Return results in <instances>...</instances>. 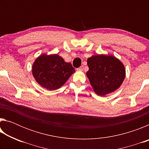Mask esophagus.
<instances>
[{
	"label": "esophagus",
	"instance_id": "34e87169",
	"mask_svg": "<svg viewBox=\"0 0 149 149\" xmlns=\"http://www.w3.org/2000/svg\"><path fill=\"white\" fill-rule=\"evenodd\" d=\"M84 65H81V66L79 68H78L77 69V70H79V71H82L83 70H84Z\"/></svg>",
	"mask_w": 149,
	"mask_h": 149
}]
</instances>
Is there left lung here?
Here are the masks:
<instances>
[{"mask_svg":"<svg viewBox=\"0 0 149 149\" xmlns=\"http://www.w3.org/2000/svg\"><path fill=\"white\" fill-rule=\"evenodd\" d=\"M87 76L95 92L100 96L114 91L124 80V66L114 56L95 55L87 59Z\"/></svg>","mask_w":149,"mask_h":149,"instance_id":"left-lung-1","label":"left lung"}]
</instances>
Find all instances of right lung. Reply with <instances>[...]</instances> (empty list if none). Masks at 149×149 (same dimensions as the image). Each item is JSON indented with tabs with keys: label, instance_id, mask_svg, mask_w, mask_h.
<instances>
[{
	"label": "right lung",
	"instance_id": "right-lung-1",
	"mask_svg": "<svg viewBox=\"0 0 149 149\" xmlns=\"http://www.w3.org/2000/svg\"><path fill=\"white\" fill-rule=\"evenodd\" d=\"M74 68L57 54H42L35 60L32 73L39 84L50 91L62 87L69 79Z\"/></svg>",
	"mask_w": 149,
	"mask_h": 149
}]
</instances>
